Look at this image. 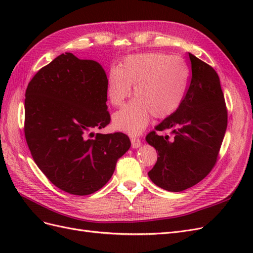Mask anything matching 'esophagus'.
<instances>
[{
	"label": "esophagus",
	"mask_w": 253,
	"mask_h": 253,
	"mask_svg": "<svg viewBox=\"0 0 253 253\" xmlns=\"http://www.w3.org/2000/svg\"><path fill=\"white\" fill-rule=\"evenodd\" d=\"M131 142H132V148L133 149H137L139 148L141 145V141L139 138H136V137H132L131 138Z\"/></svg>",
	"instance_id": "esophagus-1"
}]
</instances>
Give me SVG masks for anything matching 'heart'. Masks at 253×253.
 <instances>
[{
    "instance_id": "b5f03b06",
    "label": "heart",
    "mask_w": 253,
    "mask_h": 253,
    "mask_svg": "<svg viewBox=\"0 0 253 253\" xmlns=\"http://www.w3.org/2000/svg\"><path fill=\"white\" fill-rule=\"evenodd\" d=\"M189 68L185 61L162 52L126 57L113 68L106 81V96L119 106L132 95L136 98L114 114L113 126L129 135H138L156 118L170 116L185 98L189 85Z\"/></svg>"
}]
</instances>
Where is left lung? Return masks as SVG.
<instances>
[{
    "label": "left lung",
    "mask_w": 253,
    "mask_h": 253,
    "mask_svg": "<svg viewBox=\"0 0 253 253\" xmlns=\"http://www.w3.org/2000/svg\"><path fill=\"white\" fill-rule=\"evenodd\" d=\"M191 80L183 101L156 131L174 134L159 136L150 132L145 140L158 157L148 173L156 186L171 192L193 187L215 166L227 128L228 113L217 73L189 52Z\"/></svg>",
    "instance_id": "obj_1"
}]
</instances>
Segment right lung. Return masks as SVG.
I'll list each match as a JSON object with an SVG mask.
<instances>
[{
    "label": "right lung",
    "instance_id": "1",
    "mask_svg": "<svg viewBox=\"0 0 253 253\" xmlns=\"http://www.w3.org/2000/svg\"><path fill=\"white\" fill-rule=\"evenodd\" d=\"M102 66L65 52L42 67L25 93L24 133L39 169L73 195H88L110 180L131 147L124 133L94 134L110 124Z\"/></svg>",
    "mask_w": 253,
    "mask_h": 253
}]
</instances>
